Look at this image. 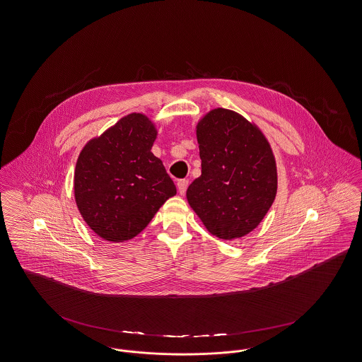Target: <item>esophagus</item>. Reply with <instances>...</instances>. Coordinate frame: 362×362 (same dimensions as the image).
Segmentation results:
<instances>
[{
  "mask_svg": "<svg viewBox=\"0 0 362 362\" xmlns=\"http://www.w3.org/2000/svg\"><path fill=\"white\" fill-rule=\"evenodd\" d=\"M188 185H189V181H188V180H180V181L177 182V187H178V192H180V194H184V193L187 192Z\"/></svg>",
  "mask_w": 362,
  "mask_h": 362,
  "instance_id": "obj_1",
  "label": "esophagus"
}]
</instances>
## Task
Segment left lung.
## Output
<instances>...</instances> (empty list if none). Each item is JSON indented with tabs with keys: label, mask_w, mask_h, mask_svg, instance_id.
Here are the masks:
<instances>
[{
	"label": "left lung",
	"mask_w": 362,
	"mask_h": 362,
	"mask_svg": "<svg viewBox=\"0 0 362 362\" xmlns=\"http://www.w3.org/2000/svg\"><path fill=\"white\" fill-rule=\"evenodd\" d=\"M202 175L187 199L207 230L223 240L252 232L277 193L273 151L259 127L240 114L216 108L196 126Z\"/></svg>",
	"instance_id": "1"
}]
</instances>
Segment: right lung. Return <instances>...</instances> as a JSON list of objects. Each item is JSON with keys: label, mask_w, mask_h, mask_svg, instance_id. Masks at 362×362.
Wrapping results in <instances>:
<instances>
[{"label": "right lung", "mask_w": 362, "mask_h": 362, "mask_svg": "<svg viewBox=\"0 0 362 362\" xmlns=\"http://www.w3.org/2000/svg\"><path fill=\"white\" fill-rule=\"evenodd\" d=\"M156 136L155 123L133 112L81 151L74 173L75 202L101 239H133L177 193L162 160L151 152Z\"/></svg>", "instance_id": "obj_1"}]
</instances>
